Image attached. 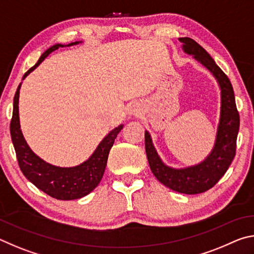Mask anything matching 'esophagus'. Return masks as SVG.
Wrapping results in <instances>:
<instances>
[{"instance_id":"1","label":"esophagus","mask_w":254,"mask_h":254,"mask_svg":"<svg viewBox=\"0 0 254 254\" xmlns=\"http://www.w3.org/2000/svg\"><path fill=\"white\" fill-rule=\"evenodd\" d=\"M141 112H142V109H141V106L137 104V103H133V104L130 105L127 110V114L128 117H139L141 114Z\"/></svg>"}]
</instances>
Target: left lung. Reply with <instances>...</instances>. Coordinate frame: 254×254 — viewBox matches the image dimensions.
Segmentation results:
<instances>
[{"mask_svg": "<svg viewBox=\"0 0 254 254\" xmlns=\"http://www.w3.org/2000/svg\"><path fill=\"white\" fill-rule=\"evenodd\" d=\"M183 50L191 55L197 62L212 72L221 89V112L216 137L212 151L203 161L186 168H173L161 160L154 148L151 135L144 133L145 152L150 169L156 178L166 187L182 194L195 195L212 188L220 180L233 161L236 137L240 127V117L236 110L234 91L227 76L216 65L207 51L190 38H179Z\"/></svg>", "mask_w": 254, "mask_h": 254, "instance_id": "1", "label": "left lung"}]
</instances>
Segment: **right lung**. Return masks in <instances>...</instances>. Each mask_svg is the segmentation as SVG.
<instances>
[{
  "mask_svg": "<svg viewBox=\"0 0 254 254\" xmlns=\"http://www.w3.org/2000/svg\"><path fill=\"white\" fill-rule=\"evenodd\" d=\"M80 42L81 41H75L66 46H75L80 44ZM59 47H65V45L57 44L47 49L41 55L36 65L30 68L23 75L22 80L30 72L36 69L48 57L49 54L58 49ZM21 85L22 83H20L18 86L14 95L13 114H12L10 124L12 142H13L21 171L30 183H32L37 188H39L40 190L56 199L71 200L88 195L97 187L103 175H104L110 150L113 147L115 137L123 128V124H120L119 127L113 128L101 141L92 156L83 163L75 167L54 166L51 163L46 162L44 159H41L32 151L24 139L22 131H21L19 118V95Z\"/></svg>",
  "mask_w": 254,
  "mask_h": 254,
  "instance_id": "right-lung-1",
  "label": "right lung"
}]
</instances>
